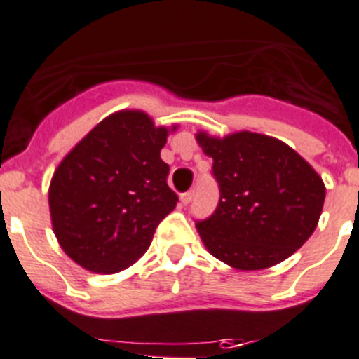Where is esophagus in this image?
Returning <instances> with one entry per match:
<instances>
[{
    "label": "esophagus",
    "instance_id": "esophagus-1",
    "mask_svg": "<svg viewBox=\"0 0 359 359\" xmlns=\"http://www.w3.org/2000/svg\"><path fill=\"white\" fill-rule=\"evenodd\" d=\"M192 199H194V190H189V192H185V194H182V196H180V201H182V203L185 204V206H187V204H189Z\"/></svg>",
    "mask_w": 359,
    "mask_h": 359
}]
</instances>
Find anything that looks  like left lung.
<instances>
[{
  "label": "left lung",
  "instance_id": "8db88e82",
  "mask_svg": "<svg viewBox=\"0 0 359 359\" xmlns=\"http://www.w3.org/2000/svg\"><path fill=\"white\" fill-rule=\"evenodd\" d=\"M213 158L217 210L196 227L211 255L243 271L275 266L316 231L326 189L292 148L268 135L197 134Z\"/></svg>",
  "mask_w": 359,
  "mask_h": 359
}]
</instances>
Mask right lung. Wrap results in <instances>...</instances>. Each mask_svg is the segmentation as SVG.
Here are the masks:
<instances>
[{
	"label": "right lung",
	"instance_id": "add662e5",
	"mask_svg": "<svg viewBox=\"0 0 359 359\" xmlns=\"http://www.w3.org/2000/svg\"><path fill=\"white\" fill-rule=\"evenodd\" d=\"M165 142L167 128H156L149 116L121 111L65 156L50 182L49 208L68 257L93 273H118L148 250L177 203L160 158Z\"/></svg>",
	"mask_w": 359,
	"mask_h": 359
}]
</instances>
